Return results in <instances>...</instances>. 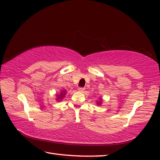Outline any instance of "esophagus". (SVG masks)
<instances>
[{
	"label": "esophagus",
	"instance_id": "34e87169",
	"mask_svg": "<svg viewBox=\"0 0 160 160\" xmlns=\"http://www.w3.org/2000/svg\"><path fill=\"white\" fill-rule=\"evenodd\" d=\"M78 90H79V92H84V90H85V88H78Z\"/></svg>",
	"mask_w": 160,
	"mask_h": 160
}]
</instances>
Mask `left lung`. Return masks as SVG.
Segmentation results:
<instances>
[{
  "label": "left lung",
  "mask_w": 160,
  "mask_h": 160,
  "mask_svg": "<svg viewBox=\"0 0 160 160\" xmlns=\"http://www.w3.org/2000/svg\"><path fill=\"white\" fill-rule=\"evenodd\" d=\"M102 101H103L102 100V98H100L99 101H97V104L98 105V106H99V105H101L102 104Z\"/></svg>",
  "instance_id": "8db88e82"
}]
</instances>
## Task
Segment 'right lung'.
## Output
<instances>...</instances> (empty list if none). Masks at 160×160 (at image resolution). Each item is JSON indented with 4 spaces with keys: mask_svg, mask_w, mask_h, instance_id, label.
<instances>
[{
    "mask_svg": "<svg viewBox=\"0 0 160 160\" xmlns=\"http://www.w3.org/2000/svg\"><path fill=\"white\" fill-rule=\"evenodd\" d=\"M66 93H67V91H66L65 90H61V91L60 92V94H56V95L57 96L56 100H57V102H58V101H61L62 99H63V98H64L65 96Z\"/></svg>",
    "mask_w": 160,
    "mask_h": 160,
    "instance_id": "add662e5",
    "label": "right lung"
}]
</instances>
